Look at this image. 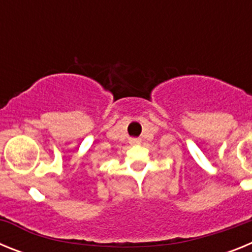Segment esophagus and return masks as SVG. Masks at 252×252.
I'll use <instances>...</instances> for the list:
<instances>
[{"mask_svg":"<svg viewBox=\"0 0 252 252\" xmlns=\"http://www.w3.org/2000/svg\"><path fill=\"white\" fill-rule=\"evenodd\" d=\"M139 140H137V139H131L130 140V144H132V145H135V144H139Z\"/></svg>","mask_w":252,"mask_h":252,"instance_id":"esophagus-1","label":"esophagus"}]
</instances>
